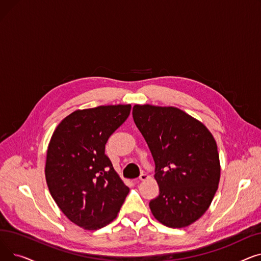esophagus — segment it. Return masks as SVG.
<instances>
[{
	"mask_svg": "<svg viewBox=\"0 0 261 261\" xmlns=\"http://www.w3.org/2000/svg\"><path fill=\"white\" fill-rule=\"evenodd\" d=\"M139 179H140L141 181H144V180L148 179V175H147L145 172H142V173H141V175H140V177H139Z\"/></svg>",
	"mask_w": 261,
	"mask_h": 261,
	"instance_id": "34e87169",
	"label": "esophagus"
}]
</instances>
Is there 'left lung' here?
<instances>
[{"mask_svg":"<svg viewBox=\"0 0 261 261\" xmlns=\"http://www.w3.org/2000/svg\"><path fill=\"white\" fill-rule=\"evenodd\" d=\"M132 115L155 164L160 195L149 203L154 218L173 228L194 223L210 207L220 180L214 136L177 108L135 105Z\"/></svg>","mask_w":261,"mask_h":261,"instance_id":"left-lung-1","label":"left lung"}]
</instances>
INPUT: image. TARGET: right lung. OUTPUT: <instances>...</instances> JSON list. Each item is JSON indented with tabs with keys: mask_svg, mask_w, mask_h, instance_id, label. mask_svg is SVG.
Returning <instances> with one entry per match:
<instances>
[{
	"mask_svg": "<svg viewBox=\"0 0 261 261\" xmlns=\"http://www.w3.org/2000/svg\"><path fill=\"white\" fill-rule=\"evenodd\" d=\"M130 111L131 105L77 110L53 133L45 164L49 193L62 213L85 229L112 222L129 193L105 148Z\"/></svg>",
	"mask_w": 261,
	"mask_h": 261,
	"instance_id": "1",
	"label": "right lung"
}]
</instances>
